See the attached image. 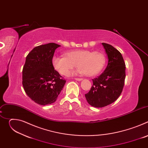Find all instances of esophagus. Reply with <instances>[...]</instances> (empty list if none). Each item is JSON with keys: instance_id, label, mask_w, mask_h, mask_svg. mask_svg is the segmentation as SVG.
<instances>
[{"instance_id": "esophagus-1", "label": "esophagus", "mask_w": 148, "mask_h": 148, "mask_svg": "<svg viewBox=\"0 0 148 148\" xmlns=\"http://www.w3.org/2000/svg\"><path fill=\"white\" fill-rule=\"evenodd\" d=\"M74 79H75V80H77V81H81V80L82 79V78H75Z\"/></svg>"}]
</instances>
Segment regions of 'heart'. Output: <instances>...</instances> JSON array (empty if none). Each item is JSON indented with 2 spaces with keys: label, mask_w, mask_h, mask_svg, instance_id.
Listing matches in <instances>:
<instances>
[{
  "label": "heart",
  "mask_w": 148,
  "mask_h": 148,
  "mask_svg": "<svg viewBox=\"0 0 148 148\" xmlns=\"http://www.w3.org/2000/svg\"><path fill=\"white\" fill-rule=\"evenodd\" d=\"M64 56H54L51 60L54 69L62 75H68L76 66L78 69L73 74L84 73L86 76H94L103 70L106 64L105 56L100 52L77 50L67 51Z\"/></svg>",
  "instance_id": "1"
}]
</instances>
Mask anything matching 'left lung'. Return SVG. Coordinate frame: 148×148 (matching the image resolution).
<instances>
[{"label": "left lung", "instance_id": "1", "mask_svg": "<svg viewBox=\"0 0 148 148\" xmlns=\"http://www.w3.org/2000/svg\"><path fill=\"white\" fill-rule=\"evenodd\" d=\"M106 52L108 62L104 71L92 79L93 85L85 94L91 106L102 108L113 103L120 96L125 83V63L121 53L112 46L102 43Z\"/></svg>", "mask_w": 148, "mask_h": 148}]
</instances>
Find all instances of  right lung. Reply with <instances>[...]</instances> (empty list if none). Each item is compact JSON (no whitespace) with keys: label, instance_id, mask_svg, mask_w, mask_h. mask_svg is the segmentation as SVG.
<instances>
[{"label":"right lung","instance_id":"right-lung-1","mask_svg":"<svg viewBox=\"0 0 148 148\" xmlns=\"http://www.w3.org/2000/svg\"><path fill=\"white\" fill-rule=\"evenodd\" d=\"M60 45L50 43L34 47L27 56L22 71V84L36 103L46 105L54 102L66 80L54 70L52 58Z\"/></svg>","mask_w":148,"mask_h":148}]
</instances>
